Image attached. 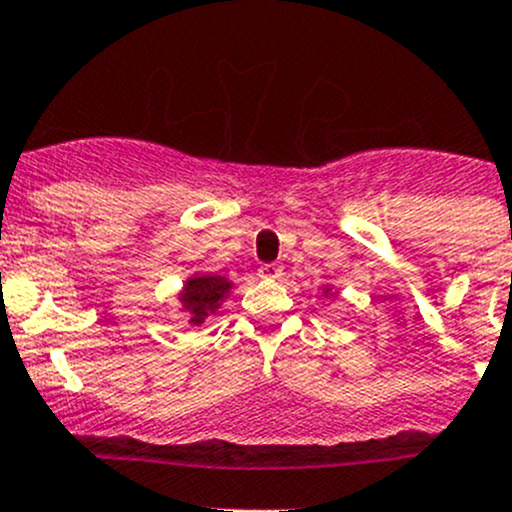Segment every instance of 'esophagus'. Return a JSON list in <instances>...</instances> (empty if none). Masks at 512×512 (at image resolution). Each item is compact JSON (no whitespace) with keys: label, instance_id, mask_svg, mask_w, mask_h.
<instances>
[{"label":"esophagus","instance_id":"1","mask_svg":"<svg viewBox=\"0 0 512 512\" xmlns=\"http://www.w3.org/2000/svg\"><path fill=\"white\" fill-rule=\"evenodd\" d=\"M260 277L262 280H280L282 267L275 265V262H267V265L260 267Z\"/></svg>","mask_w":512,"mask_h":512}]
</instances>
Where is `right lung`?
<instances>
[{"label":"right lung","instance_id":"add662e5","mask_svg":"<svg viewBox=\"0 0 512 512\" xmlns=\"http://www.w3.org/2000/svg\"><path fill=\"white\" fill-rule=\"evenodd\" d=\"M230 282L220 275H200L190 277L185 282L183 294H180V302H183L185 312H190L188 322L193 327H200L205 322L208 314H213L220 307L223 297L230 292Z\"/></svg>","mask_w":512,"mask_h":512}]
</instances>
